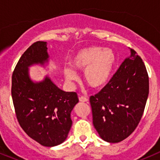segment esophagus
I'll return each mask as SVG.
<instances>
[{"instance_id":"obj_1","label":"esophagus","mask_w":160,"mask_h":160,"mask_svg":"<svg viewBox=\"0 0 160 160\" xmlns=\"http://www.w3.org/2000/svg\"><path fill=\"white\" fill-rule=\"evenodd\" d=\"M79 101L82 102H88V98L87 97H84V96H81L79 97Z\"/></svg>"}]
</instances>
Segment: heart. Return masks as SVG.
I'll list each match as a JSON object with an SVG mask.
<instances>
[{
  "label": "heart",
  "mask_w": 160,
  "mask_h": 160,
  "mask_svg": "<svg viewBox=\"0 0 160 160\" xmlns=\"http://www.w3.org/2000/svg\"><path fill=\"white\" fill-rule=\"evenodd\" d=\"M116 62V55L112 49H102L98 46L80 49L71 59L72 67L83 71L85 82L94 89L102 87L107 84L112 74ZM64 75L69 82L76 81L77 74L70 68H65Z\"/></svg>",
  "instance_id": "b5f03b06"
}]
</instances>
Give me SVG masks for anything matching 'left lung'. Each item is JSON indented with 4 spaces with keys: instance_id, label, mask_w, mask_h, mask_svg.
Returning a JSON list of instances; mask_svg holds the SVG:
<instances>
[{
    "instance_id": "1",
    "label": "left lung",
    "mask_w": 160,
    "mask_h": 160,
    "mask_svg": "<svg viewBox=\"0 0 160 160\" xmlns=\"http://www.w3.org/2000/svg\"><path fill=\"white\" fill-rule=\"evenodd\" d=\"M149 94L146 66L134 49L109 82L90 96L93 124L103 140L118 142L137 128Z\"/></svg>"
}]
</instances>
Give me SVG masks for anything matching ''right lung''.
Here are the masks:
<instances>
[{
	"instance_id": "obj_1",
	"label": "right lung",
	"mask_w": 160,
	"mask_h": 160,
	"mask_svg": "<svg viewBox=\"0 0 160 160\" xmlns=\"http://www.w3.org/2000/svg\"><path fill=\"white\" fill-rule=\"evenodd\" d=\"M47 43L36 42L20 58L12 76V102L20 126L33 140L45 147L66 140L72 126L70 113L78 102L77 93L66 92L46 76L33 82L29 66L48 62Z\"/></svg>"
}]
</instances>
